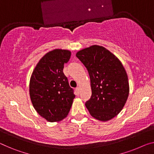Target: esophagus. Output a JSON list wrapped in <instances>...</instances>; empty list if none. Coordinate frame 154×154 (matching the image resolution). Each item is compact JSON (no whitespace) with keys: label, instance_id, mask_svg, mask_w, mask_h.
Returning a JSON list of instances; mask_svg holds the SVG:
<instances>
[{"label":"esophagus","instance_id":"esophagus-1","mask_svg":"<svg viewBox=\"0 0 154 154\" xmlns=\"http://www.w3.org/2000/svg\"><path fill=\"white\" fill-rule=\"evenodd\" d=\"M76 91L78 93H79V91H80V87L79 86H77V88H76Z\"/></svg>","mask_w":154,"mask_h":154}]
</instances>
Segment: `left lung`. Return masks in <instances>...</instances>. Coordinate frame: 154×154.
Masks as SVG:
<instances>
[{
	"label": "left lung",
	"instance_id": "left-lung-1",
	"mask_svg": "<svg viewBox=\"0 0 154 154\" xmlns=\"http://www.w3.org/2000/svg\"><path fill=\"white\" fill-rule=\"evenodd\" d=\"M88 70L92 95L86 106L94 118L106 122L123 109L129 93L128 76L120 61L109 50L94 45L77 52Z\"/></svg>",
	"mask_w": 154,
	"mask_h": 154
}]
</instances>
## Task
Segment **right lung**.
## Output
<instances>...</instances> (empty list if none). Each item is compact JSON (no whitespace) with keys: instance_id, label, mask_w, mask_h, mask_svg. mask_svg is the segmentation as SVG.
<instances>
[{"instance_id":"obj_1","label":"right lung","mask_w":154,"mask_h":154,"mask_svg":"<svg viewBox=\"0 0 154 154\" xmlns=\"http://www.w3.org/2000/svg\"><path fill=\"white\" fill-rule=\"evenodd\" d=\"M71 52L55 49L38 61L29 81V96L36 111L50 122H59L69 113L75 95L63 74Z\"/></svg>"}]
</instances>
